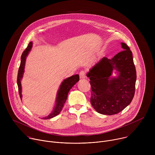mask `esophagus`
Listing matches in <instances>:
<instances>
[{"mask_svg":"<svg viewBox=\"0 0 155 155\" xmlns=\"http://www.w3.org/2000/svg\"><path fill=\"white\" fill-rule=\"evenodd\" d=\"M79 75H80V78L81 79H84V78H86V72H85V71H80Z\"/></svg>","mask_w":155,"mask_h":155,"instance_id":"34e87169","label":"esophagus"}]
</instances>
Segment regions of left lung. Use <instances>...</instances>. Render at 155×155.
<instances>
[{
	"label": "left lung",
	"instance_id": "left-lung-1",
	"mask_svg": "<svg viewBox=\"0 0 155 155\" xmlns=\"http://www.w3.org/2000/svg\"><path fill=\"white\" fill-rule=\"evenodd\" d=\"M121 45L122 51L111 59L102 58L86 75L91 86V104L102 115L118 114L134 96L137 75L132 53L126 43Z\"/></svg>",
	"mask_w": 155,
	"mask_h": 155
}]
</instances>
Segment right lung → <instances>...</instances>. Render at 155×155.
<instances>
[{
  "instance_id": "1",
  "label": "right lung",
  "mask_w": 155,
  "mask_h": 155,
  "mask_svg": "<svg viewBox=\"0 0 155 155\" xmlns=\"http://www.w3.org/2000/svg\"><path fill=\"white\" fill-rule=\"evenodd\" d=\"M32 47V41H31L29 43V45L26 48V49L23 51L21 57V63H20L19 68L18 70V77H17V84L18 86V91H19V94L21 100L22 99V97H23L21 94L22 87H21V81L22 78H23V74L25 72L26 59L29 53L31 51ZM78 81H79V75L78 74L74 75L63 80L58 91L56 101H55L56 104L53 110V111L49 115L45 117H43L41 118V119L47 120V119L52 118L57 116L61 112L65 102H66V100L68 99V95L69 91L73 87V86L75 85Z\"/></svg>"
}]
</instances>
